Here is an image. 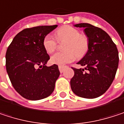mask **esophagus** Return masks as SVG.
Returning a JSON list of instances; mask_svg holds the SVG:
<instances>
[{
  "mask_svg": "<svg viewBox=\"0 0 124 124\" xmlns=\"http://www.w3.org/2000/svg\"><path fill=\"white\" fill-rule=\"evenodd\" d=\"M65 68H66V66H59V70H60V72L61 73L63 72V71L64 70Z\"/></svg>",
  "mask_w": 124,
  "mask_h": 124,
  "instance_id": "obj_1",
  "label": "esophagus"
}]
</instances>
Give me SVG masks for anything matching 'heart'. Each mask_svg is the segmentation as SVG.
I'll return each instance as SVG.
<instances>
[{
	"instance_id": "1",
	"label": "heart",
	"mask_w": 124,
	"mask_h": 124,
	"mask_svg": "<svg viewBox=\"0 0 124 124\" xmlns=\"http://www.w3.org/2000/svg\"><path fill=\"white\" fill-rule=\"evenodd\" d=\"M54 37L59 42L65 41V43L63 45L64 52H57L52 56L50 61L52 64L62 66L70 63L75 60V57L78 59L83 57L89 49L88 37L80 34L78 29L72 26H66L59 29L55 32ZM56 40L49 34L44 38L43 46L48 54H52L56 50Z\"/></svg>"
}]
</instances>
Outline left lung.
I'll return each instance as SVG.
<instances>
[{
    "instance_id": "8db88e82",
    "label": "left lung",
    "mask_w": 124,
    "mask_h": 124,
    "mask_svg": "<svg viewBox=\"0 0 124 124\" xmlns=\"http://www.w3.org/2000/svg\"><path fill=\"white\" fill-rule=\"evenodd\" d=\"M89 39V49L78 62L85 69L72 67L74 76L70 80L73 93L85 98H95L109 88L118 66V52L110 36L101 28L90 23H79ZM86 70V71H85Z\"/></svg>"
}]
</instances>
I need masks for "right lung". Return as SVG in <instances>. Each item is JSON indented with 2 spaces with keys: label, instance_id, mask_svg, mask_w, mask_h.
<instances>
[{
  "label": "right lung",
  "instance_id": "add662e5",
  "mask_svg": "<svg viewBox=\"0 0 124 124\" xmlns=\"http://www.w3.org/2000/svg\"><path fill=\"white\" fill-rule=\"evenodd\" d=\"M57 25L27 28L13 38L6 54V67L14 89L24 98L37 101L50 95L60 76L57 64L46 66L50 59L43 39Z\"/></svg>",
  "mask_w": 124,
  "mask_h": 124
}]
</instances>
